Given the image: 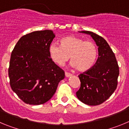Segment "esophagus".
<instances>
[{
	"mask_svg": "<svg viewBox=\"0 0 129 129\" xmlns=\"http://www.w3.org/2000/svg\"><path fill=\"white\" fill-rule=\"evenodd\" d=\"M65 76L67 77H70V76H72V74H70V73L67 72H65Z\"/></svg>",
	"mask_w": 129,
	"mask_h": 129,
	"instance_id": "esophagus-1",
	"label": "esophagus"
}]
</instances>
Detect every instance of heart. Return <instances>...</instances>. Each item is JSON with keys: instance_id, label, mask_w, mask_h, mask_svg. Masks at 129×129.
<instances>
[{"instance_id": "b5f03b06", "label": "heart", "mask_w": 129, "mask_h": 129, "mask_svg": "<svg viewBox=\"0 0 129 129\" xmlns=\"http://www.w3.org/2000/svg\"><path fill=\"white\" fill-rule=\"evenodd\" d=\"M48 50L52 61L59 66L64 65L70 56L72 66L80 72L87 71L94 67L98 55L95 43L74 35L61 38L60 45L50 44Z\"/></svg>"}]
</instances>
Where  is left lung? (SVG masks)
Masks as SVG:
<instances>
[{"label": "left lung", "instance_id": "left-lung-1", "mask_svg": "<svg viewBox=\"0 0 129 129\" xmlns=\"http://www.w3.org/2000/svg\"><path fill=\"white\" fill-rule=\"evenodd\" d=\"M88 34L98 46V59L91 69L81 74V86L77 98L85 104L95 106L103 103L113 94L118 85L119 67L109 44L102 37L88 31Z\"/></svg>", "mask_w": 129, "mask_h": 129}]
</instances>
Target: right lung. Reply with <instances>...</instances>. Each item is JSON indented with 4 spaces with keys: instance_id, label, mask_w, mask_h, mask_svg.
Instances as JSON below:
<instances>
[{
    "instance_id": "add662e5",
    "label": "right lung",
    "mask_w": 129,
    "mask_h": 129,
    "mask_svg": "<svg viewBox=\"0 0 129 129\" xmlns=\"http://www.w3.org/2000/svg\"><path fill=\"white\" fill-rule=\"evenodd\" d=\"M55 36L48 29L33 31L22 36L11 52L8 69L10 86L27 104L47 102L64 78V72L49 55V46Z\"/></svg>"
}]
</instances>
